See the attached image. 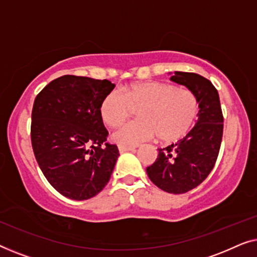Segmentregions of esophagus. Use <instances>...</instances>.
<instances>
[{
    "mask_svg": "<svg viewBox=\"0 0 257 257\" xmlns=\"http://www.w3.org/2000/svg\"><path fill=\"white\" fill-rule=\"evenodd\" d=\"M118 149H119V152H120V153H124V152H128V151H135V150H136V147H133V146L118 145Z\"/></svg>",
    "mask_w": 257,
    "mask_h": 257,
    "instance_id": "34e87169",
    "label": "esophagus"
}]
</instances>
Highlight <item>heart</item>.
Masks as SVG:
<instances>
[{"mask_svg":"<svg viewBox=\"0 0 257 257\" xmlns=\"http://www.w3.org/2000/svg\"><path fill=\"white\" fill-rule=\"evenodd\" d=\"M139 108V120L128 121L113 135L114 142L124 146H138L159 136L164 143L184 138L198 117L199 103L195 94L171 84L158 82L136 83L111 91L101 100V119L110 126H118L131 113V106Z\"/></svg>","mask_w":257,"mask_h":257,"instance_id":"obj_1","label":"heart"}]
</instances>
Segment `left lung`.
<instances>
[{
    "instance_id": "1",
    "label": "left lung",
    "mask_w": 257,
    "mask_h": 257,
    "mask_svg": "<svg viewBox=\"0 0 257 257\" xmlns=\"http://www.w3.org/2000/svg\"><path fill=\"white\" fill-rule=\"evenodd\" d=\"M172 82L195 94L199 103L198 121L186 137L165 149H158L156 163L147 175L160 189L181 194L199 186L208 177L219 156L223 117L217 90L205 77L193 72H170Z\"/></svg>"
}]
</instances>
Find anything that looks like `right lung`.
<instances>
[{
  "label": "right lung",
  "instance_id": "1",
  "mask_svg": "<svg viewBox=\"0 0 257 257\" xmlns=\"http://www.w3.org/2000/svg\"><path fill=\"white\" fill-rule=\"evenodd\" d=\"M110 80L65 75L48 84L34 101L31 144L50 185L71 200L97 195L119 157L106 143L99 106L114 89Z\"/></svg>",
  "mask_w": 257,
  "mask_h": 257
}]
</instances>
